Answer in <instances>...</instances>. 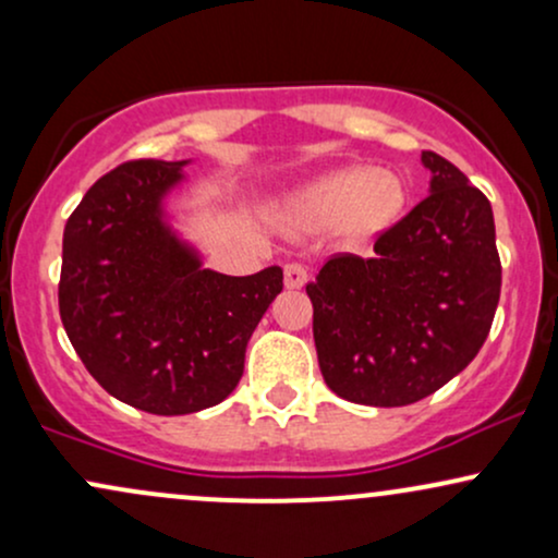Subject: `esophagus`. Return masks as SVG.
<instances>
[{"label":"esophagus","instance_id":"obj_1","mask_svg":"<svg viewBox=\"0 0 558 558\" xmlns=\"http://www.w3.org/2000/svg\"><path fill=\"white\" fill-rule=\"evenodd\" d=\"M283 275H286V288H304L306 280H310V272H306V267L299 265V262H288L283 267Z\"/></svg>","mask_w":558,"mask_h":558}]
</instances>
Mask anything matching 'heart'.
<instances>
[{
  "label": "heart",
  "instance_id": "obj_1",
  "mask_svg": "<svg viewBox=\"0 0 558 558\" xmlns=\"http://www.w3.org/2000/svg\"><path fill=\"white\" fill-rule=\"evenodd\" d=\"M403 183L388 170L369 165H345L306 183L286 198L288 215L306 226H336L351 239L380 233L403 207Z\"/></svg>",
  "mask_w": 558,
  "mask_h": 558
}]
</instances>
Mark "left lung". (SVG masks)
Returning <instances> with one entry per match:
<instances>
[{
    "mask_svg": "<svg viewBox=\"0 0 558 558\" xmlns=\"http://www.w3.org/2000/svg\"><path fill=\"white\" fill-rule=\"evenodd\" d=\"M430 191L375 241L369 259L332 257L306 286L319 373L364 407H407L444 388L488 338L501 259L483 191L422 151Z\"/></svg>",
    "mask_w": 558,
    "mask_h": 558,
    "instance_id": "left-lung-1",
    "label": "left lung"
}]
</instances>
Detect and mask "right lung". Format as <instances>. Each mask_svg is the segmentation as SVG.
I'll return each mask as SVG.
<instances>
[{"label":"right lung","instance_id":"right-lung-1","mask_svg":"<svg viewBox=\"0 0 558 558\" xmlns=\"http://www.w3.org/2000/svg\"><path fill=\"white\" fill-rule=\"evenodd\" d=\"M185 165L125 162L99 178L62 235L60 317L75 354L107 393L178 417L228 399L283 270L233 278L204 267L168 198Z\"/></svg>","mask_w":558,"mask_h":558}]
</instances>
